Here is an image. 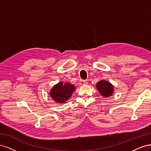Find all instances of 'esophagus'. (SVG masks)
Here are the masks:
<instances>
[{"label":"esophagus","instance_id":"obj_1","mask_svg":"<svg viewBox=\"0 0 151 151\" xmlns=\"http://www.w3.org/2000/svg\"><path fill=\"white\" fill-rule=\"evenodd\" d=\"M79 84L81 86H83V85H86V84H88V82H87L86 81H83V80H82V81H80Z\"/></svg>","mask_w":151,"mask_h":151}]
</instances>
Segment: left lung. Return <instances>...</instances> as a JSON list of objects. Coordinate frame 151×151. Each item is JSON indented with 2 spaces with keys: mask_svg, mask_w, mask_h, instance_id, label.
Segmentation results:
<instances>
[{
  "mask_svg": "<svg viewBox=\"0 0 151 151\" xmlns=\"http://www.w3.org/2000/svg\"><path fill=\"white\" fill-rule=\"evenodd\" d=\"M96 87L99 93L104 98L110 97L114 93V87L109 81L105 80L100 81L96 85Z\"/></svg>",
  "mask_w": 151,
  "mask_h": 151,
  "instance_id": "1",
  "label": "left lung"
}]
</instances>
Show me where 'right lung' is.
Listing matches in <instances>:
<instances>
[{
	"instance_id": "obj_1",
	"label": "right lung",
	"mask_w": 151,
	"mask_h": 151,
	"mask_svg": "<svg viewBox=\"0 0 151 151\" xmlns=\"http://www.w3.org/2000/svg\"><path fill=\"white\" fill-rule=\"evenodd\" d=\"M76 87L71 83L60 82L54 85L50 91V96L55 102L59 104L65 103L71 96Z\"/></svg>"
}]
</instances>
